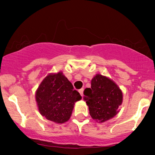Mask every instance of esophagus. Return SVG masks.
<instances>
[{
  "mask_svg": "<svg viewBox=\"0 0 155 155\" xmlns=\"http://www.w3.org/2000/svg\"><path fill=\"white\" fill-rule=\"evenodd\" d=\"M83 91H84V89L83 88H81V89H79V94H81V96H83Z\"/></svg>",
  "mask_w": 155,
  "mask_h": 155,
  "instance_id": "esophagus-1",
  "label": "esophagus"
}]
</instances>
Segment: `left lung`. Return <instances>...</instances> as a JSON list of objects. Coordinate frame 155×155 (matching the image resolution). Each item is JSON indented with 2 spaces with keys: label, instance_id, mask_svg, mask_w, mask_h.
Instances as JSON below:
<instances>
[{
  "label": "left lung",
  "instance_id": "obj_1",
  "mask_svg": "<svg viewBox=\"0 0 155 155\" xmlns=\"http://www.w3.org/2000/svg\"><path fill=\"white\" fill-rule=\"evenodd\" d=\"M84 95L90 115L101 123L116 115L123 101L119 87L112 79L101 74H97L92 79L91 87L85 89Z\"/></svg>",
  "mask_w": 155,
  "mask_h": 155
}]
</instances>
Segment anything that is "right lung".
<instances>
[{
  "mask_svg": "<svg viewBox=\"0 0 155 155\" xmlns=\"http://www.w3.org/2000/svg\"><path fill=\"white\" fill-rule=\"evenodd\" d=\"M35 97L40 113L58 124L70 119L75 103L82 99L62 72L48 74L40 83Z\"/></svg>",
  "mask_w": 155,
  "mask_h": 155,
  "instance_id": "right-lung-1",
  "label": "right lung"
}]
</instances>
